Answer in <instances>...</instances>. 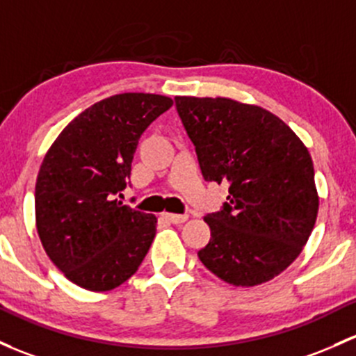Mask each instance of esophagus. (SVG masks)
<instances>
[{
    "instance_id": "1",
    "label": "esophagus",
    "mask_w": 356,
    "mask_h": 356,
    "mask_svg": "<svg viewBox=\"0 0 356 356\" xmlns=\"http://www.w3.org/2000/svg\"><path fill=\"white\" fill-rule=\"evenodd\" d=\"M162 218H165L167 222L174 223V225H179V223H184L188 220V215H175V213H163Z\"/></svg>"
}]
</instances>
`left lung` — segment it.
<instances>
[{"label": "left lung", "instance_id": "left-lung-1", "mask_svg": "<svg viewBox=\"0 0 356 356\" xmlns=\"http://www.w3.org/2000/svg\"><path fill=\"white\" fill-rule=\"evenodd\" d=\"M207 181L228 182V203L204 216L201 263L234 286H256L300 256L319 194L309 149L278 115L227 97H175Z\"/></svg>", "mask_w": 356, "mask_h": 356}]
</instances>
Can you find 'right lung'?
Listing matches in <instances>:
<instances>
[{
	"instance_id": "obj_1",
	"label": "right lung",
	"mask_w": 356,
	"mask_h": 356,
	"mask_svg": "<svg viewBox=\"0 0 356 356\" xmlns=\"http://www.w3.org/2000/svg\"><path fill=\"white\" fill-rule=\"evenodd\" d=\"M172 104L156 93L112 95L78 114L47 149L35 182L37 234L74 285L114 290L147 256L156 216L115 194L126 188L140 136Z\"/></svg>"
}]
</instances>
